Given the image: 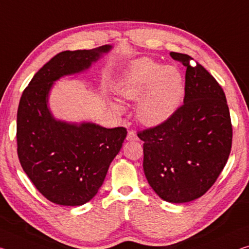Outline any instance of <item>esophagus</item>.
I'll list each match as a JSON object with an SVG mask.
<instances>
[{"label": "esophagus", "instance_id": "34e87169", "mask_svg": "<svg viewBox=\"0 0 249 249\" xmlns=\"http://www.w3.org/2000/svg\"><path fill=\"white\" fill-rule=\"evenodd\" d=\"M126 139H127V141H137V140H139V137H137L136 133L134 132L133 129H131V131H128L127 137H126Z\"/></svg>", "mask_w": 249, "mask_h": 249}]
</instances>
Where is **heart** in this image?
Returning <instances> with one entry per match:
<instances>
[{
	"label": "heart",
	"instance_id": "obj_1",
	"mask_svg": "<svg viewBox=\"0 0 249 249\" xmlns=\"http://www.w3.org/2000/svg\"><path fill=\"white\" fill-rule=\"evenodd\" d=\"M184 80L173 66H161L151 58L135 61L118 82V94L127 101L139 100L137 117L156 125L167 121L179 107Z\"/></svg>",
	"mask_w": 249,
	"mask_h": 249
}]
</instances>
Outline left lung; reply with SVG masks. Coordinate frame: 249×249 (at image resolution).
<instances>
[{
  "instance_id": "8db88e82",
  "label": "left lung",
  "mask_w": 249,
  "mask_h": 249,
  "mask_svg": "<svg viewBox=\"0 0 249 249\" xmlns=\"http://www.w3.org/2000/svg\"><path fill=\"white\" fill-rule=\"evenodd\" d=\"M186 68L184 104L168 118L137 133L143 168L161 199L187 203L203 196L230 157L232 126L226 96L214 76L187 54L169 53Z\"/></svg>"
}]
</instances>
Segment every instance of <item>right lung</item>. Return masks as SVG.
<instances>
[{
	"label": "right lung",
	"instance_id": "obj_1",
	"mask_svg": "<svg viewBox=\"0 0 249 249\" xmlns=\"http://www.w3.org/2000/svg\"><path fill=\"white\" fill-rule=\"evenodd\" d=\"M109 50V45H103L56 54L34 75L19 100V163L37 191L54 204L80 206L92 199L127 135L125 127L56 121L47 108L53 82L89 69Z\"/></svg>",
	"mask_w": 249,
	"mask_h": 249
}]
</instances>
